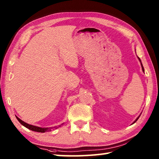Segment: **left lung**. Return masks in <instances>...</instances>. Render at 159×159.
<instances>
[{"mask_svg": "<svg viewBox=\"0 0 159 159\" xmlns=\"http://www.w3.org/2000/svg\"><path fill=\"white\" fill-rule=\"evenodd\" d=\"M138 59H139V61H140V62H141V60H140V59H139V57H138ZM141 66H142V71H144V67H143V66H142V62H141ZM139 116H140V115H139V116L138 117V118H137V119L135 120H134V121L133 122V123H135L136 121H137V120H138V118H139Z\"/></svg>", "mask_w": 159, "mask_h": 159, "instance_id": "obj_1", "label": "left lung"}]
</instances>
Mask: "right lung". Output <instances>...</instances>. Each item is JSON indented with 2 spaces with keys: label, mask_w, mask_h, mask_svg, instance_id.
<instances>
[{
  "label": "right lung",
  "mask_w": 159,
  "mask_h": 159,
  "mask_svg": "<svg viewBox=\"0 0 159 159\" xmlns=\"http://www.w3.org/2000/svg\"><path fill=\"white\" fill-rule=\"evenodd\" d=\"M16 118H17L18 121L20 122L21 125H24L25 127L29 129V130H33V131H35V132H39V133H45V132H48L49 130H50L51 128H41V127H38V126H35V125H29V124H28V123L24 122L23 120H21L20 118H19L17 116H16Z\"/></svg>",
  "instance_id": "add662e5"
}]
</instances>
